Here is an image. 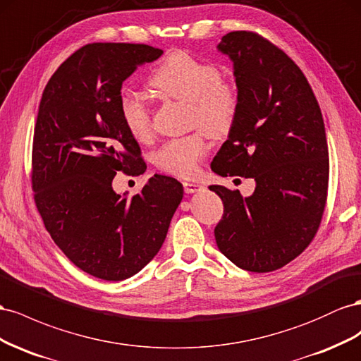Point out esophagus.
I'll use <instances>...</instances> for the list:
<instances>
[{
  "label": "esophagus",
  "instance_id": "obj_1",
  "mask_svg": "<svg viewBox=\"0 0 361 361\" xmlns=\"http://www.w3.org/2000/svg\"><path fill=\"white\" fill-rule=\"evenodd\" d=\"M183 186H184V192L186 193H195V192H201V190H204L205 188L202 186V184H198V183H183Z\"/></svg>",
  "mask_w": 361,
  "mask_h": 361
}]
</instances>
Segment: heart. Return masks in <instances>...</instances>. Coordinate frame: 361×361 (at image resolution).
<instances>
[{
	"mask_svg": "<svg viewBox=\"0 0 361 361\" xmlns=\"http://www.w3.org/2000/svg\"><path fill=\"white\" fill-rule=\"evenodd\" d=\"M151 89L168 99L189 107V126L202 128L212 137H222L233 128L240 107V90L235 81L221 77L214 63L195 57L186 51H173L152 71L148 78ZM121 118L130 135L137 140L152 136L148 106L135 95L119 99ZM209 143L204 133L164 142L156 152L157 166L181 178H192L207 156Z\"/></svg>",
	"mask_w": 361,
	"mask_h": 361,
	"instance_id": "1",
	"label": "heart"
}]
</instances>
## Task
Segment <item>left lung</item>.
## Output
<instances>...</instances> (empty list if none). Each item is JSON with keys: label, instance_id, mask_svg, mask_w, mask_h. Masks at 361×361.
<instances>
[{"label": "left lung", "instance_id": "1", "mask_svg": "<svg viewBox=\"0 0 361 361\" xmlns=\"http://www.w3.org/2000/svg\"><path fill=\"white\" fill-rule=\"evenodd\" d=\"M218 49L233 61L240 107L212 169L254 178L255 190L243 198L210 186L224 202L214 239L235 266L272 272L296 259L321 225L329 175L322 113L302 71L267 39L231 32Z\"/></svg>", "mask_w": 361, "mask_h": 361}]
</instances>
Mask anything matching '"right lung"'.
I'll use <instances>...</instances> for the list:
<instances>
[{
	"label": "right lung",
	"mask_w": 361,
	"mask_h": 361,
	"mask_svg": "<svg viewBox=\"0 0 361 361\" xmlns=\"http://www.w3.org/2000/svg\"><path fill=\"white\" fill-rule=\"evenodd\" d=\"M163 51L143 44H89L59 66L35 126L36 207L59 248L81 271L106 281L137 274L166 239L183 184L154 175L133 198L118 195L116 172L147 164L119 111L122 83Z\"/></svg>",
	"instance_id": "obj_1"
}]
</instances>
